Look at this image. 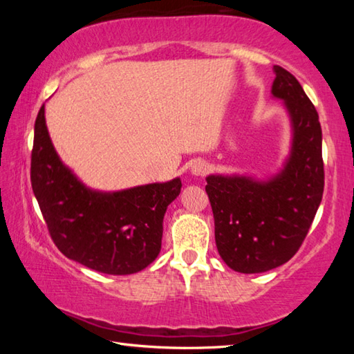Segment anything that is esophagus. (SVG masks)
I'll list each match as a JSON object with an SVG mask.
<instances>
[{
  "instance_id": "obj_1",
  "label": "esophagus",
  "mask_w": 354,
  "mask_h": 354,
  "mask_svg": "<svg viewBox=\"0 0 354 354\" xmlns=\"http://www.w3.org/2000/svg\"><path fill=\"white\" fill-rule=\"evenodd\" d=\"M209 171V165L205 162V160H196V162L192 165V173L196 176H205Z\"/></svg>"
}]
</instances>
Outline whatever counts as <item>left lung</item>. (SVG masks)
Instances as JSON below:
<instances>
[{
    "instance_id": "left-lung-1",
    "label": "left lung",
    "mask_w": 354,
    "mask_h": 354,
    "mask_svg": "<svg viewBox=\"0 0 354 354\" xmlns=\"http://www.w3.org/2000/svg\"><path fill=\"white\" fill-rule=\"evenodd\" d=\"M273 97L284 100L293 129L284 169L268 181L207 176L206 194L221 259L239 273H262L293 257L308 236L325 187L322 127L313 101L286 68L274 65Z\"/></svg>"
}]
</instances>
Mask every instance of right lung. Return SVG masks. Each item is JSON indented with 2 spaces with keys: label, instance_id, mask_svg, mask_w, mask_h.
<instances>
[{
  "label": "right lung",
  "instance_id": "add662e5",
  "mask_svg": "<svg viewBox=\"0 0 354 354\" xmlns=\"http://www.w3.org/2000/svg\"><path fill=\"white\" fill-rule=\"evenodd\" d=\"M31 184L59 251L107 274L137 273L158 257L167 206L183 187L176 178L113 194L87 189L56 154L45 104L35 118Z\"/></svg>",
  "mask_w": 354,
  "mask_h": 354
}]
</instances>
